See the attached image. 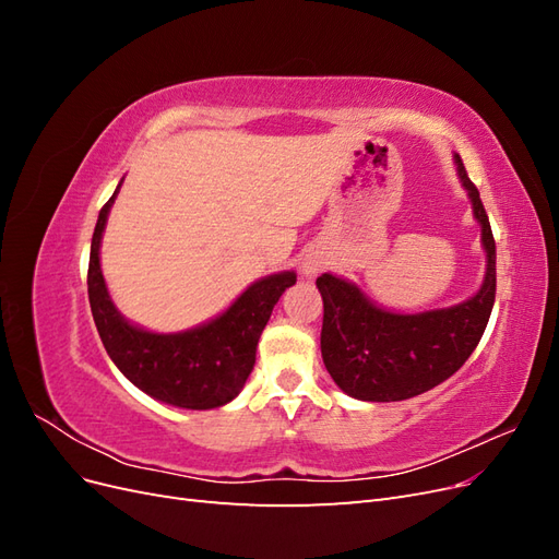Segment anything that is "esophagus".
I'll return each instance as SVG.
<instances>
[{"label": "esophagus", "mask_w": 559, "mask_h": 559, "mask_svg": "<svg viewBox=\"0 0 559 559\" xmlns=\"http://www.w3.org/2000/svg\"><path fill=\"white\" fill-rule=\"evenodd\" d=\"M317 270H321V261H317V259H308L306 263H302V275L306 277H314Z\"/></svg>", "instance_id": "34e87169"}]
</instances>
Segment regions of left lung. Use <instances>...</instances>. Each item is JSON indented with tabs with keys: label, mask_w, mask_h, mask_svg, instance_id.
Segmentation results:
<instances>
[{
	"label": "left lung",
	"mask_w": 559,
	"mask_h": 559,
	"mask_svg": "<svg viewBox=\"0 0 559 559\" xmlns=\"http://www.w3.org/2000/svg\"><path fill=\"white\" fill-rule=\"evenodd\" d=\"M454 163L487 251L476 296L445 310L396 314L373 306L352 282L329 273L317 277L324 300L321 357L333 382L354 399L386 403L425 394L464 366L485 333L497 294V247L476 183L460 156Z\"/></svg>",
	"instance_id": "obj_1"
}]
</instances>
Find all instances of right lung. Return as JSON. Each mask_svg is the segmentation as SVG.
<instances>
[{"label": "right lung", "instance_id": "1", "mask_svg": "<svg viewBox=\"0 0 559 559\" xmlns=\"http://www.w3.org/2000/svg\"><path fill=\"white\" fill-rule=\"evenodd\" d=\"M118 189L121 183L99 210L88 261V298L103 345L118 370L144 394L177 408H218L240 394L270 312L284 289L296 284V275L277 273L253 282L224 314L191 331L151 333L132 326L114 308L99 270V242Z\"/></svg>", "mask_w": 559, "mask_h": 559}]
</instances>
